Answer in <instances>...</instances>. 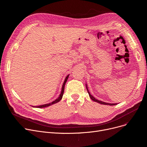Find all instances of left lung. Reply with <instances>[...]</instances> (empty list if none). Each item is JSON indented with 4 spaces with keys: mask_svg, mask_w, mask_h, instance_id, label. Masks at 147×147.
I'll return each mask as SVG.
<instances>
[{
    "mask_svg": "<svg viewBox=\"0 0 147 147\" xmlns=\"http://www.w3.org/2000/svg\"><path fill=\"white\" fill-rule=\"evenodd\" d=\"M86 90H87V91H88V94H89L90 97L91 98V99L93 100V101L96 102H97V103H99V104H102V105H117V104H109V103L104 102H103V101H100V100H99L96 99L94 97H93V96H92V95L90 94V93L89 91H88V86H87V85H86Z\"/></svg>",
    "mask_w": 147,
    "mask_h": 147,
    "instance_id": "obj_1",
    "label": "left lung"
}]
</instances>
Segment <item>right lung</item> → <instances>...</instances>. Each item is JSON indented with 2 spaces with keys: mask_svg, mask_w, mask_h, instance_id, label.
I'll list each match as a JSON object with an SVG mask.
<instances>
[{
  "mask_svg": "<svg viewBox=\"0 0 147 147\" xmlns=\"http://www.w3.org/2000/svg\"><path fill=\"white\" fill-rule=\"evenodd\" d=\"M68 76H69V74L65 78V79L64 80V82L62 85V90H61V94H60L59 96L57 97V98L55 100L53 101L51 103H49V104H44V105H39V106H36V107H34V106H32V107H36V108H45V107H49L50 105H52L54 104H56L57 102H59L60 100H61L62 98V96H63V92H64V88H65V84H66L67 81V79L68 78Z\"/></svg>",
  "mask_w": 147,
  "mask_h": 147,
  "instance_id": "1",
  "label": "right lung"
}]
</instances>
